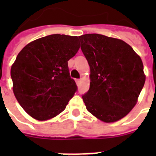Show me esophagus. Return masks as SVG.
Listing matches in <instances>:
<instances>
[{
  "label": "esophagus",
  "mask_w": 156,
  "mask_h": 156,
  "mask_svg": "<svg viewBox=\"0 0 156 156\" xmlns=\"http://www.w3.org/2000/svg\"><path fill=\"white\" fill-rule=\"evenodd\" d=\"M76 83H77V84H79L81 82V79H76Z\"/></svg>",
  "instance_id": "34e87169"
}]
</instances>
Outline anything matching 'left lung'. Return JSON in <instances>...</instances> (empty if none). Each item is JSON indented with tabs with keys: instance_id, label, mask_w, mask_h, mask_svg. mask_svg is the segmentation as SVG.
Returning a JSON list of instances; mask_svg holds the SVG:
<instances>
[{
	"instance_id": "obj_1",
	"label": "left lung",
	"mask_w": 156,
	"mask_h": 156,
	"mask_svg": "<svg viewBox=\"0 0 156 156\" xmlns=\"http://www.w3.org/2000/svg\"><path fill=\"white\" fill-rule=\"evenodd\" d=\"M81 49L90 66V88L83 95L89 112L111 123L133 108L145 83L142 59L131 46L99 34L79 36Z\"/></svg>"
}]
</instances>
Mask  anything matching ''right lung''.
I'll return each mask as SVG.
<instances>
[{
	"instance_id": "add662e5",
	"label": "right lung",
	"mask_w": 156,
	"mask_h": 156,
	"mask_svg": "<svg viewBox=\"0 0 156 156\" xmlns=\"http://www.w3.org/2000/svg\"><path fill=\"white\" fill-rule=\"evenodd\" d=\"M78 36L50 35L27 44L11 66L13 91L31 117L44 121L63 112L77 86L68 61L79 49Z\"/></svg>"
}]
</instances>
